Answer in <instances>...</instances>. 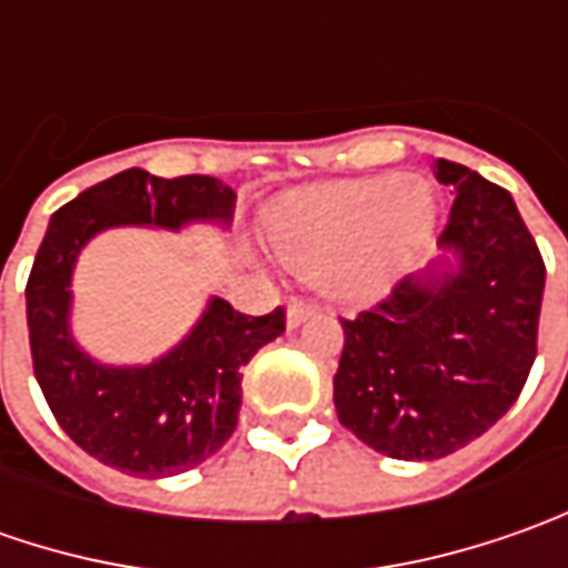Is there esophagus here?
<instances>
[{
    "label": "esophagus",
    "instance_id": "34e87169",
    "mask_svg": "<svg viewBox=\"0 0 568 568\" xmlns=\"http://www.w3.org/2000/svg\"><path fill=\"white\" fill-rule=\"evenodd\" d=\"M316 303H306V300H294V303H291V310H287V325H291V328H300V325H303V322H306V318H313L316 316Z\"/></svg>",
    "mask_w": 568,
    "mask_h": 568
}]
</instances>
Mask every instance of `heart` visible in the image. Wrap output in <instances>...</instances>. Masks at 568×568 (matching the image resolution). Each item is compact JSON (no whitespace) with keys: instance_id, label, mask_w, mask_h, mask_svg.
Listing matches in <instances>:
<instances>
[{"instance_id":"heart-1","label":"heart","mask_w":568,"mask_h":568,"mask_svg":"<svg viewBox=\"0 0 568 568\" xmlns=\"http://www.w3.org/2000/svg\"><path fill=\"white\" fill-rule=\"evenodd\" d=\"M436 224V199L414 176H369L306 189L274 207V255L322 291L347 303L382 296L424 246Z\"/></svg>"}]
</instances>
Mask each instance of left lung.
<instances>
[{
	"instance_id": "1",
	"label": "left lung",
	"mask_w": 568,
	"mask_h": 568,
	"mask_svg": "<svg viewBox=\"0 0 568 568\" xmlns=\"http://www.w3.org/2000/svg\"><path fill=\"white\" fill-rule=\"evenodd\" d=\"M455 189L443 252L357 318H341L338 420L388 458L433 462L484 436L518 398L537 354L544 258L513 195L436 161Z\"/></svg>"
}]
</instances>
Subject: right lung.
<instances>
[{"label":"right lung","mask_w":568,"mask_h":568,"mask_svg":"<svg viewBox=\"0 0 568 568\" xmlns=\"http://www.w3.org/2000/svg\"><path fill=\"white\" fill-rule=\"evenodd\" d=\"M236 192L214 176L122 170L50 217L28 277L33 376L69 439L122 474L173 477L230 439L243 402V366L284 332V310L243 316L211 296L189 335L142 366H110L72 335V274L81 250L110 227H230Z\"/></svg>","instance_id":"right-lung-1"}]
</instances>
